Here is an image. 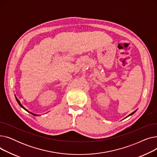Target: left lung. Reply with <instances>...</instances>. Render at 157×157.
Here are the masks:
<instances>
[{"instance_id": "8db88e82", "label": "left lung", "mask_w": 157, "mask_h": 157, "mask_svg": "<svg viewBox=\"0 0 157 157\" xmlns=\"http://www.w3.org/2000/svg\"><path fill=\"white\" fill-rule=\"evenodd\" d=\"M136 111H134V112H133V113H131V114H129V115H128V117H129V116H130V115H132V114H134V113H136Z\"/></svg>"}]
</instances>
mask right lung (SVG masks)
Here are the masks:
<instances>
[{
	"instance_id": "right-lung-1",
	"label": "right lung",
	"mask_w": 157,
	"mask_h": 157,
	"mask_svg": "<svg viewBox=\"0 0 157 157\" xmlns=\"http://www.w3.org/2000/svg\"><path fill=\"white\" fill-rule=\"evenodd\" d=\"M16 101H17V102L18 103V104H19V105H20V106L21 107V108H22L23 109H24L25 110V111H27V112H29V113H30V114H33V115H34V116H38V115H37V114H34V113H31V112L29 111H28L27 109H26L25 108H24V107H23V105H22L21 104V103H20V101H19V100L18 99V98H16Z\"/></svg>"
}]
</instances>
